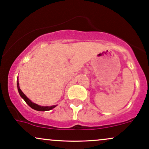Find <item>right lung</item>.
Returning a JSON list of instances; mask_svg holds the SVG:
<instances>
[{
    "mask_svg": "<svg viewBox=\"0 0 149 149\" xmlns=\"http://www.w3.org/2000/svg\"><path fill=\"white\" fill-rule=\"evenodd\" d=\"M17 90H18V92L19 93V95L23 98L24 100L25 101L26 103L28 104L31 108L35 109V110H37V111H48V110H50V109L54 108V107H56V105L50 106V107H48V106H47V107H43V106H40L38 105V104L34 103V102H32V101L29 100L28 97H27V96H26L25 95L22 93V91H21L19 86L18 81H17Z\"/></svg>",
    "mask_w": 149,
    "mask_h": 149,
    "instance_id": "obj_1",
    "label": "right lung"
}]
</instances>
